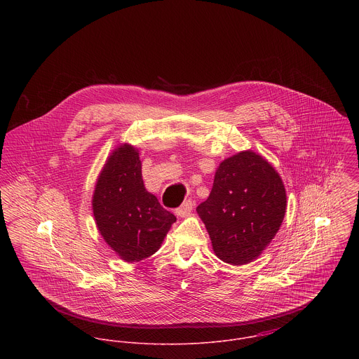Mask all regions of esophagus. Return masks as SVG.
I'll list each match as a JSON object with an SVG mask.
<instances>
[{"instance_id": "esophagus-1", "label": "esophagus", "mask_w": 359, "mask_h": 359, "mask_svg": "<svg viewBox=\"0 0 359 359\" xmlns=\"http://www.w3.org/2000/svg\"><path fill=\"white\" fill-rule=\"evenodd\" d=\"M192 207H194L192 201H185L182 205H180V207L175 210L177 217H181V218L188 217V215L191 214V211H192Z\"/></svg>"}]
</instances>
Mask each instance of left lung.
Returning a JSON list of instances; mask_svg holds the SVG:
<instances>
[{
  "label": "left lung",
  "instance_id": "1",
  "mask_svg": "<svg viewBox=\"0 0 359 359\" xmlns=\"http://www.w3.org/2000/svg\"><path fill=\"white\" fill-rule=\"evenodd\" d=\"M196 211L215 256L245 265L258 258L278 233L286 212V189L268 160L242 151L219 163L210 196Z\"/></svg>",
  "mask_w": 359,
  "mask_h": 359
}]
</instances>
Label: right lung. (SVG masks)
Instances as JSON below:
<instances>
[{
	"label": "right lung",
	"mask_w": 359,
	"mask_h": 359,
	"mask_svg": "<svg viewBox=\"0 0 359 359\" xmlns=\"http://www.w3.org/2000/svg\"><path fill=\"white\" fill-rule=\"evenodd\" d=\"M91 202L103 241L126 262L154 255L177 221L147 191L140 151L130 144L118 145L107 156Z\"/></svg>",
	"instance_id": "right-lung-1"
}]
</instances>
